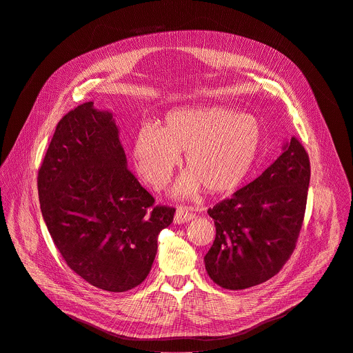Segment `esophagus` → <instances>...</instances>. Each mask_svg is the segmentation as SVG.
Segmentation results:
<instances>
[{"instance_id":"34e87169","label":"esophagus","mask_w":353,"mask_h":353,"mask_svg":"<svg viewBox=\"0 0 353 353\" xmlns=\"http://www.w3.org/2000/svg\"><path fill=\"white\" fill-rule=\"evenodd\" d=\"M194 219V214L192 213V210L189 207H185V205H181L176 208L175 211V217H174V223L175 224H183V223H188L190 220Z\"/></svg>"}]
</instances>
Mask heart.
Here are the masks:
<instances>
[{
	"label": "heart",
	"mask_w": 353,
	"mask_h": 353,
	"mask_svg": "<svg viewBox=\"0 0 353 353\" xmlns=\"http://www.w3.org/2000/svg\"><path fill=\"white\" fill-rule=\"evenodd\" d=\"M263 143V129L250 114L221 107H186L170 111L159 128L143 125L132 143L137 172L154 189L164 188L185 153L189 171L179 193L223 194L239 188L253 170Z\"/></svg>",
	"instance_id": "1"
}]
</instances>
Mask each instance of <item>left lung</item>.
I'll return each mask as SVG.
<instances>
[{
    "label": "left lung",
    "mask_w": 353,
    "mask_h": 353,
    "mask_svg": "<svg viewBox=\"0 0 353 353\" xmlns=\"http://www.w3.org/2000/svg\"><path fill=\"white\" fill-rule=\"evenodd\" d=\"M309 182V156L292 137L259 178L207 210L216 239L204 264L217 285L246 290L279 272L296 248Z\"/></svg>",
    "instance_id": "obj_1"
}]
</instances>
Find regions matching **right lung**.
<instances>
[{"instance_id": "right-lung-1", "label": "right lung", "mask_w": 353, "mask_h": 353, "mask_svg": "<svg viewBox=\"0 0 353 353\" xmlns=\"http://www.w3.org/2000/svg\"><path fill=\"white\" fill-rule=\"evenodd\" d=\"M37 189L44 223L70 270L108 292L143 283L175 208L154 205L128 170L111 112L88 101L61 118Z\"/></svg>"}]
</instances>
